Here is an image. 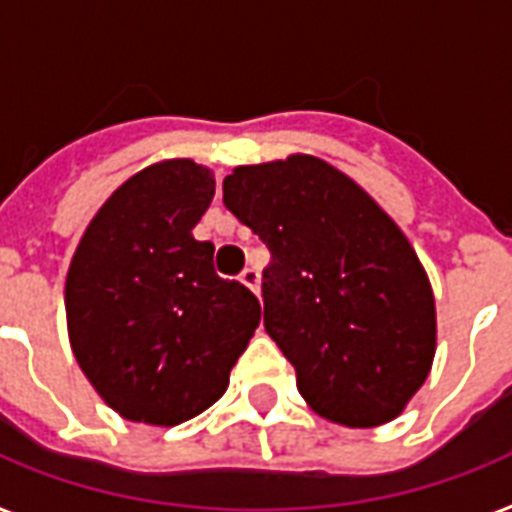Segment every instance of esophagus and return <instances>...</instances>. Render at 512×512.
<instances>
[{
	"mask_svg": "<svg viewBox=\"0 0 512 512\" xmlns=\"http://www.w3.org/2000/svg\"><path fill=\"white\" fill-rule=\"evenodd\" d=\"M239 279L244 287H249L255 295H260V271H257V268H244Z\"/></svg>",
	"mask_w": 512,
	"mask_h": 512,
	"instance_id": "esophagus-1",
	"label": "esophagus"
}]
</instances>
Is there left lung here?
<instances>
[{
	"mask_svg": "<svg viewBox=\"0 0 512 512\" xmlns=\"http://www.w3.org/2000/svg\"><path fill=\"white\" fill-rule=\"evenodd\" d=\"M223 201L271 252L265 332L313 412L374 428L404 412L436 356L428 273L369 193L316 156L236 167Z\"/></svg>",
	"mask_w": 512,
	"mask_h": 512,
	"instance_id": "1",
	"label": "left lung"
}]
</instances>
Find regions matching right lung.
<instances>
[{"instance_id": "obj_1", "label": "right lung", "mask_w": 512, "mask_h": 512, "mask_svg": "<svg viewBox=\"0 0 512 512\" xmlns=\"http://www.w3.org/2000/svg\"><path fill=\"white\" fill-rule=\"evenodd\" d=\"M215 177L191 159L146 167L98 209L66 279L74 356L114 412L180 425L228 388L260 324V303L220 279L212 241L193 228Z\"/></svg>"}]
</instances>
